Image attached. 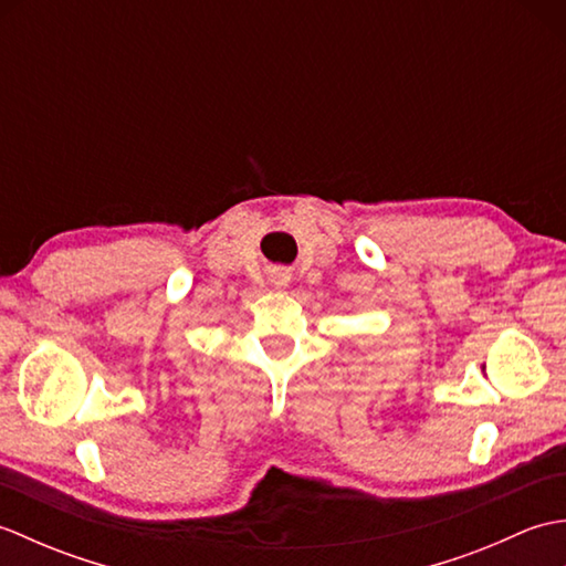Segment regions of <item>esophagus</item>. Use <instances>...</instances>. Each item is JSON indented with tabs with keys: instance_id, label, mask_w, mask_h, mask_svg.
I'll use <instances>...</instances> for the list:
<instances>
[{
	"instance_id": "34e87169",
	"label": "esophagus",
	"mask_w": 566,
	"mask_h": 566,
	"mask_svg": "<svg viewBox=\"0 0 566 566\" xmlns=\"http://www.w3.org/2000/svg\"><path fill=\"white\" fill-rule=\"evenodd\" d=\"M270 282H272L274 286H290L292 274L286 272V270H282V268H276V270L270 272Z\"/></svg>"
}]
</instances>
